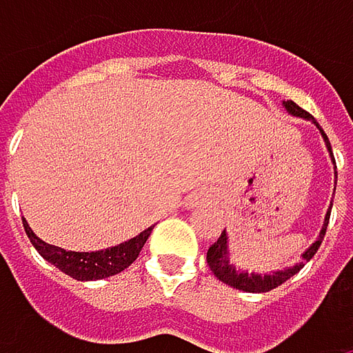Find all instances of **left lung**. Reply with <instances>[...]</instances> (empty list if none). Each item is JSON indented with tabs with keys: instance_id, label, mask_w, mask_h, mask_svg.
<instances>
[{
	"instance_id": "left-lung-1",
	"label": "left lung",
	"mask_w": 353,
	"mask_h": 353,
	"mask_svg": "<svg viewBox=\"0 0 353 353\" xmlns=\"http://www.w3.org/2000/svg\"><path fill=\"white\" fill-rule=\"evenodd\" d=\"M282 106H284V110H286L290 116L311 120V122L317 126L321 137H323V141H325V147H327V151H329V157H331V161H333V170H337V168H335V159H333V151H331V145H329V139H327V134L321 130L317 120H315L309 112H305L303 108L296 106L292 100L282 102ZM335 183H337V172H335ZM333 192H335V190H333ZM331 206H333V204H329V210H327V214H325V221H323V227H321V231H319V237L315 239V243H311V247L305 249L303 259H301L299 263H294V265H290V268H284V270H278V272H270V274H257V272H251V274H249L247 270H239V268H235V263H231V257H229V235H227V231H223L221 237L210 245L208 253H206V261H208L212 274H214L221 282H225V284H229V286H233V288H237V290H243V292H268V290L278 288V286L284 284L288 278H292L296 272H301V270L305 268V263L317 253V249L321 247V241H323V237H325V231H327Z\"/></svg>"
}]
</instances>
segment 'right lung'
Listing matches in <instances>:
<instances>
[{"instance_id": "right-lung-1", "label": "right lung", "mask_w": 353, "mask_h": 353, "mask_svg": "<svg viewBox=\"0 0 353 353\" xmlns=\"http://www.w3.org/2000/svg\"><path fill=\"white\" fill-rule=\"evenodd\" d=\"M22 223H24V231H26V235H28V239L34 245L36 251L48 263L57 265L61 272H65L67 276L81 280V282L110 278V276L126 270L139 257L141 249L147 243V239L153 231V227H149L143 233H139L137 237H132L120 245L106 247L100 251H67L63 247L50 245V243L42 241L40 237H36V233L30 229L26 219Z\"/></svg>"}]
</instances>
